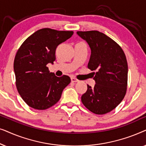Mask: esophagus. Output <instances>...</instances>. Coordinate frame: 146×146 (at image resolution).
Listing matches in <instances>:
<instances>
[{"instance_id":"34e87169","label":"esophagus","mask_w":146,"mask_h":146,"mask_svg":"<svg viewBox=\"0 0 146 146\" xmlns=\"http://www.w3.org/2000/svg\"><path fill=\"white\" fill-rule=\"evenodd\" d=\"M71 81L72 82H79L78 80L75 78H74V77L71 78Z\"/></svg>"}]
</instances>
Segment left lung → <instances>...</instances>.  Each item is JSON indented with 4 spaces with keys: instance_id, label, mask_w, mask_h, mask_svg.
I'll return each instance as SVG.
<instances>
[{
    "instance_id": "1",
    "label": "left lung",
    "mask_w": 146,
    "mask_h": 146,
    "mask_svg": "<svg viewBox=\"0 0 146 146\" xmlns=\"http://www.w3.org/2000/svg\"><path fill=\"white\" fill-rule=\"evenodd\" d=\"M91 50L88 68L96 70L94 87L87 85L82 102L96 114L113 110L122 101L126 92L127 63L121 48L112 39L97 31H78Z\"/></svg>"
}]
</instances>
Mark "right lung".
Instances as JSON below:
<instances>
[{"instance_id":"right-lung-1","label":"right lung","mask_w":146,"mask_h":146,"mask_svg":"<svg viewBox=\"0 0 146 146\" xmlns=\"http://www.w3.org/2000/svg\"><path fill=\"white\" fill-rule=\"evenodd\" d=\"M73 34V31L40 29L30 36L17 51L14 61L16 85L30 107L46 110L52 106L70 83L69 76H56L54 73L50 72L46 65L54 64L57 46Z\"/></svg>"}]
</instances>
